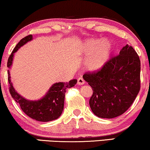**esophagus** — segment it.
<instances>
[{
	"label": "esophagus",
	"instance_id": "34e87169",
	"mask_svg": "<svg viewBox=\"0 0 150 150\" xmlns=\"http://www.w3.org/2000/svg\"><path fill=\"white\" fill-rule=\"evenodd\" d=\"M77 83L78 84L82 85V84H84L85 83V81H84V80L83 79H82V78H79L77 80Z\"/></svg>",
	"mask_w": 150,
	"mask_h": 150
}]
</instances>
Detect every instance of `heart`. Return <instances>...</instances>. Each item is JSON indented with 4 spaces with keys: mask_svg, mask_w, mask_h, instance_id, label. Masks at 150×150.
<instances>
[{
    "mask_svg": "<svg viewBox=\"0 0 150 150\" xmlns=\"http://www.w3.org/2000/svg\"><path fill=\"white\" fill-rule=\"evenodd\" d=\"M79 51L86 55H91L86 62V66L91 71H97L101 69L109 59L112 45L108 40L88 39L82 43Z\"/></svg>",
    "mask_w": 150,
    "mask_h": 150,
    "instance_id": "obj_1",
    "label": "heart"
}]
</instances>
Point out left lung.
I'll list each match as a JSON object with an SVG mask.
<instances>
[{
    "label": "left lung",
    "mask_w": 150,
    "mask_h": 150,
    "mask_svg": "<svg viewBox=\"0 0 150 150\" xmlns=\"http://www.w3.org/2000/svg\"><path fill=\"white\" fill-rule=\"evenodd\" d=\"M140 71L137 53L127 45L100 70L84 74L83 79L93 88L89 105L93 114L113 118L127 111L139 92Z\"/></svg>",
    "instance_id": "1"
}]
</instances>
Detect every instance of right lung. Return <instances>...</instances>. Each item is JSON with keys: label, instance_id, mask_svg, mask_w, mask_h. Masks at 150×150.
<instances>
[{"label": "right lung", "instance_id": "obj_1", "mask_svg": "<svg viewBox=\"0 0 150 150\" xmlns=\"http://www.w3.org/2000/svg\"><path fill=\"white\" fill-rule=\"evenodd\" d=\"M32 40V35H28L19 41L13 50L7 62V67L11 68L14 53L25 43ZM10 71L8 70V80L9 91L15 101L20 105L21 109L30 118L40 122H49L57 119L64 110L65 93L67 88L72 87L76 84L77 80L74 79L69 82H57L50 88L44 97L37 101L27 100L17 93L11 82Z\"/></svg>", "mask_w": 150, "mask_h": 150}]
</instances>
